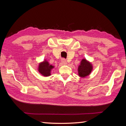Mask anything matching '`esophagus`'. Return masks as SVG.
Instances as JSON below:
<instances>
[{
    "label": "esophagus",
    "mask_w": 126,
    "mask_h": 126,
    "mask_svg": "<svg viewBox=\"0 0 126 126\" xmlns=\"http://www.w3.org/2000/svg\"><path fill=\"white\" fill-rule=\"evenodd\" d=\"M61 63H62V64H63V65L67 64V61L65 60V59L62 58V61H61Z\"/></svg>",
    "instance_id": "obj_1"
}]
</instances>
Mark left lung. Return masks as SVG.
Wrapping results in <instances>:
<instances>
[{
  "label": "left lung",
  "mask_w": 126,
  "mask_h": 126,
  "mask_svg": "<svg viewBox=\"0 0 126 126\" xmlns=\"http://www.w3.org/2000/svg\"><path fill=\"white\" fill-rule=\"evenodd\" d=\"M78 75L80 77H85L91 73L92 70V65L86 59H83L81 61L78 67Z\"/></svg>",
  "instance_id": "obj_1"
}]
</instances>
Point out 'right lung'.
<instances>
[{"label": "right lung", "mask_w": 126, "mask_h": 126, "mask_svg": "<svg viewBox=\"0 0 126 126\" xmlns=\"http://www.w3.org/2000/svg\"><path fill=\"white\" fill-rule=\"evenodd\" d=\"M54 68L53 65H50L47 61H44L39 64L38 71L43 76L47 77L50 75V71L52 68Z\"/></svg>", "instance_id": "right-lung-1"}]
</instances>
